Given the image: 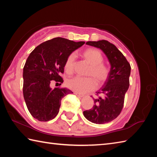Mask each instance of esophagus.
I'll return each mask as SVG.
<instances>
[{"label":"esophagus","instance_id":"obj_1","mask_svg":"<svg viewBox=\"0 0 157 157\" xmlns=\"http://www.w3.org/2000/svg\"><path fill=\"white\" fill-rule=\"evenodd\" d=\"M74 94H75L77 96H78V97H79V98H82V97H84V95L79 94V93H78V92H75Z\"/></svg>","mask_w":157,"mask_h":157}]
</instances>
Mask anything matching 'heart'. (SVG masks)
Masks as SVG:
<instances>
[{"label": "heart", "instance_id": "obj_1", "mask_svg": "<svg viewBox=\"0 0 157 157\" xmlns=\"http://www.w3.org/2000/svg\"><path fill=\"white\" fill-rule=\"evenodd\" d=\"M82 57L90 65L86 73L88 78H74L67 81V86L75 92L84 94L93 91L98 86H102L108 79L110 69L103 63L104 57L101 51L95 48H90L82 53ZM75 65V56L69 55L66 59L64 69L68 75H72L74 72Z\"/></svg>", "mask_w": 157, "mask_h": 157}]
</instances>
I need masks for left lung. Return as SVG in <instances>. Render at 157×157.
I'll use <instances>...</instances> for the list:
<instances>
[{"instance_id":"8db88e82","label":"left lung","mask_w":157,"mask_h":157,"mask_svg":"<svg viewBox=\"0 0 157 157\" xmlns=\"http://www.w3.org/2000/svg\"><path fill=\"white\" fill-rule=\"evenodd\" d=\"M86 44L101 49L111 65L108 79L96 92V95L101 96L94 98V105L91 109L83 112L88 121L103 124L114 120L121 111L129 86L131 66L117 48L108 41H88Z\"/></svg>"}]
</instances>
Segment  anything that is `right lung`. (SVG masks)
<instances>
[{
	"label": "right lung",
	"mask_w": 157,
	"mask_h": 157,
	"mask_svg": "<svg viewBox=\"0 0 157 157\" xmlns=\"http://www.w3.org/2000/svg\"><path fill=\"white\" fill-rule=\"evenodd\" d=\"M85 42L55 38L38 45L29 54L23 67V93L26 106L33 117L48 121L57 115L61 99L73 93L66 88L50 86L54 80L63 82L66 59Z\"/></svg>",
	"instance_id": "1"
}]
</instances>
